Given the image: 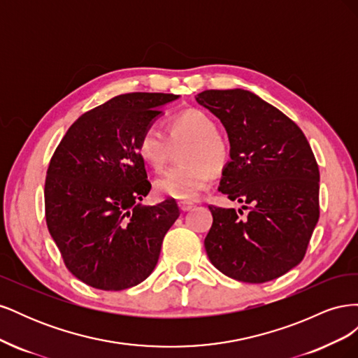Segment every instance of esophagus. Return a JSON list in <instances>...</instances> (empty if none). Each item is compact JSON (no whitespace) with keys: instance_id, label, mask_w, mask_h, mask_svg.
Returning a JSON list of instances; mask_svg holds the SVG:
<instances>
[{"instance_id":"1","label":"esophagus","mask_w":358,"mask_h":358,"mask_svg":"<svg viewBox=\"0 0 358 358\" xmlns=\"http://www.w3.org/2000/svg\"><path fill=\"white\" fill-rule=\"evenodd\" d=\"M192 208H194L192 203H185V201H180V203H179V209H180L183 213L189 212Z\"/></svg>"}]
</instances>
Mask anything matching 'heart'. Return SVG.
Listing matches in <instances>:
<instances>
[{
	"instance_id": "b5f03b06",
	"label": "heart",
	"mask_w": 358,
	"mask_h": 358,
	"mask_svg": "<svg viewBox=\"0 0 358 358\" xmlns=\"http://www.w3.org/2000/svg\"><path fill=\"white\" fill-rule=\"evenodd\" d=\"M169 138L155 125H148L138 138L137 152L149 167L164 169L170 154V142L189 140L182 154L187 166L167 170L155 180V189L164 197L179 201H194L209 185L212 173L224 170L230 158L227 138L216 131L213 119L203 110L188 109L169 122Z\"/></svg>"
}]
</instances>
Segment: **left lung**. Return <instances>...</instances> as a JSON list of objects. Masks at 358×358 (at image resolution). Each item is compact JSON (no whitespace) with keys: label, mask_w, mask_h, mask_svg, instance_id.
<instances>
[{"label":"left lung","mask_w":358,"mask_h":358,"mask_svg":"<svg viewBox=\"0 0 358 358\" xmlns=\"http://www.w3.org/2000/svg\"><path fill=\"white\" fill-rule=\"evenodd\" d=\"M196 100L229 134L231 161L218 189L250 209L241 219L234 209L209 206L210 263L249 284L285 275L305 257L320 218V170L309 142L296 122L249 91L209 90Z\"/></svg>","instance_id":"obj_1"}]
</instances>
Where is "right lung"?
I'll return each instance as SVG.
<instances>
[{
    "label": "right lung",
    "mask_w": 358,
    "mask_h": 358,
    "mask_svg": "<svg viewBox=\"0 0 358 358\" xmlns=\"http://www.w3.org/2000/svg\"><path fill=\"white\" fill-rule=\"evenodd\" d=\"M176 99L117 95L83 113L49 162L48 229L67 268L86 285L121 291L154 272L162 239L180 212L175 200L140 204L150 182L137 143L161 107Z\"/></svg>",
    "instance_id": "right-lung-1"
}]
</instances>
